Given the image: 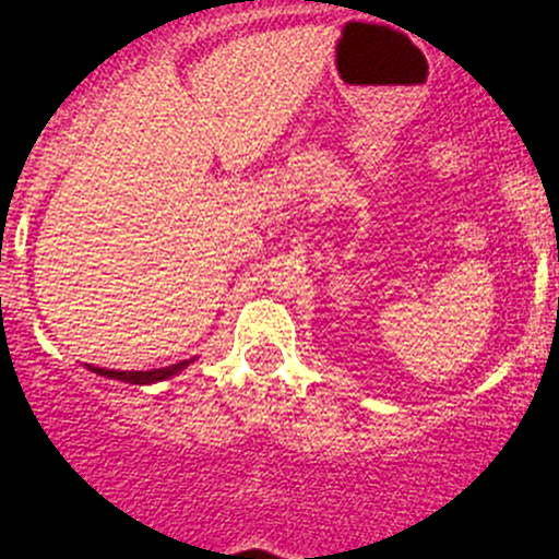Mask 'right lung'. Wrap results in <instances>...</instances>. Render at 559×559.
<instances>
[{
  "mask_svg": "<svg viewBox=\"0 0 559 559\" xmlns=\"http://www.w3.org/2000/svg\"><path fill=\"white\" fill-rule=\"evenodd\" d=\"M191 362H194V357H191V360H181L176 365H168V368H155V370H107V368H94V365H86V368L96 376L112 378V381L136 383V386H150V383H157V381H165V378L178 376L181 370L189 368Z\"/></svg>",
  "mask_w": 559,
  "mask_h": 559,
  "instance_id": "1",
  "label": "right lung"
}]
</instances>
